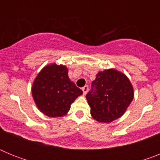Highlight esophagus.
Here are the masks:
<instances>
[{
  "mask_svg": "<svg viewBox=\"0 0 160 160\" xmlns=\"http://www.w3.org/2000/svg\"><path fill=\"white\" fill-rule=\"evenodd\" d=\"M89 87L88 86H85L84 87H82V91H83V94H87V93L88 92Z\"/></svg>",
  "mask_w": 160,
  "mask_h": 160,
  "instance_id": "1",
  "label": "esophagus"
}]
</instances>
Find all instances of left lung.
Returning a JSON list of instances; mask_svg holds the SVG:
<instances>
[{
	"label": "left lung",
	"mask_w": 160,
	"mask_h": 160,
	"mask_svg": "<svg viewBox=\"0 0 160 160\" xmlns=\"http://www.w3.org/2000/svg\"><path fill=\"white\" fill-rule=\"evenodd\" d=\"M86 98L92 118L108 123L125 113L134 98V89L123 73L108 69L97 73Z\"/></svg>",
	"instance_id": "8db88e82"
}]
</instances>
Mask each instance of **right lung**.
Here are the masks:
<instances>
[{"instance_id":"right-lung-1","label":"right lung","mask_w":160,"mask_h":160,"mask_svg":"<svg viewBox=\"0 0 160 160\" xmlns=\"http://www.w3.org/2000/svg\"><path fill=\"white\" fill-rule=\"evenodd\" d=\"M82 90L76 87L68 76L63 65L52 63L46 66L34 79L32 95L41 112L51 118L62 117Z\"/></svg>"}]
</instances>
